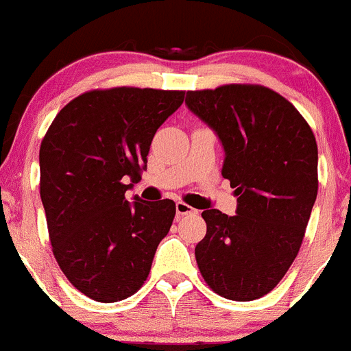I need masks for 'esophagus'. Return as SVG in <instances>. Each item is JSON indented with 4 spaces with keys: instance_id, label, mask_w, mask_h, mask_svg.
I'll use <instances>...</instances> for the list:
<instances>
[{
    "instance_id": "esophagus-1",
    "label": "esophagus",
    "mask_w": 351,
    "mask_h": 351,
    "mask_svg": "<svg viewBox=\"0 0 351 351\" xmlns=\"http://www.w3.org/2000/svg\"><path fill=\"white\" fill-rule=\"evenodd\" d=\"M194 208H191L189 204L182 203V201H177L176 203V213L177 217H184V215H189V213H194Z\"/></svg>"
}]
</instances>
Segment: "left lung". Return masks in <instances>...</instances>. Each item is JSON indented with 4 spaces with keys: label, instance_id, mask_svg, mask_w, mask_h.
Listing matches in <instances>:
<instances>
[{
    "label": "left lung",
    "instance_id": "left-lung-1",
    "mask_svg": "<svg viewBox=\"0 0 351 351\" xmlns=\"http://www.w3.org/2000/svg\"><path fill=\"white\" fill-rule=\"evenodd\" d=\"M186 106L223 147L221 176L237 194L234 217L204 210L194 254L213 292L237 302L271 292L297 258L317 196V145L280 93L223 85L186 93Z\"/></svg>",
    "mask_w": 351,
    "mask_h": 351
}]
</instances>
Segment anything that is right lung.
<instances>
[{"label": "right lung", "mask_w": 351, "mask_h": 351, "mask_svg": "<svg viewBox=\"0 0 351 351\" xmlns=\"http://www.w3.org/2000/svg\"><path fill=\"white\" fill-rule=\"evenodd\" d=\"M184 92L119 86L92 90L62 107L39 152L40 199L59 268L97 302L124 300L150 273L176 203H133L152 140Z\"/></svg>", "instance_id": "right-lung-1"}]
</instances>
